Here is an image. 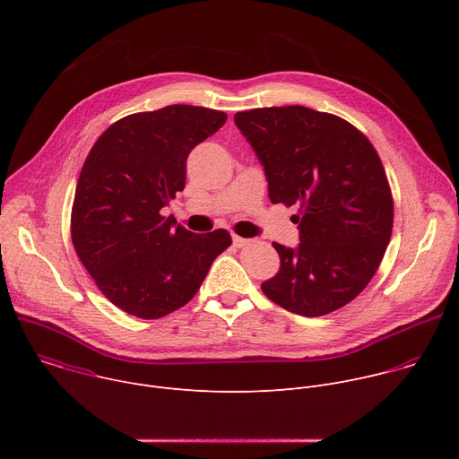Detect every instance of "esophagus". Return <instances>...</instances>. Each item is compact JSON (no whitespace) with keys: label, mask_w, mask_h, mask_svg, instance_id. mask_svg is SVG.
<instances>
[{"label":"esophagus","mask_w":459,"mask_h":459,"mask_svg":"<svg viewBox=\"0 0 459 459\" xmlns=\"http://www.w3.org/2000/svg\"><path fill=\"white\" fill-rule=\"evenodd\" d=\"M232 243H234V247L241 248V247L248 245V243H250V239H247V238H241V236H234V238H232Z\"/></svg>","instance_id":"esophagus-1"}]
</instances>
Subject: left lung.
I'll return each mask as SVG.
<instances>
[{"instance_id": "left-lung-1", "label": "left lung", "mask_w": 459, "mask_h": 459, "mask_svg": "<svg viewBox=\"0 0 459 459\" xmlns=\"http://www.w3.org/2000/svg\"><path fill=\"white\" fill-rule=\"evenodd\" d=\"M269 181L273 204L299 205V245L280 254L264 294L317 317L352 301L372 280L394 223V200L368 138L347 119L301 105L236 112Z\"/></svg>"}]
</instances>
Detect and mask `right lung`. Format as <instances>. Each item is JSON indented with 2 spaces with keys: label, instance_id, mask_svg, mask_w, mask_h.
Wrapping results in <instances>:
<instances>
[{
  "label": "right lung",
  "instance_id": "1",
  "mask_svg": "<svg viewBox=\"0 0 459 459\" xmlns=\"http://www.w3.org/2000/svg\"><path fill=\"white\" fill-rule=\"evenodd\" d=\"M225 121L220 110L169 105L117 119L91 149L71 236L83 267L117 308L143 319L178 310L232 245L225 229L194 234L161 214L185 188L190 151Z\"/></svg>",
  "mask_w": 459,
  "mask_h": 459
}]
</instances>
